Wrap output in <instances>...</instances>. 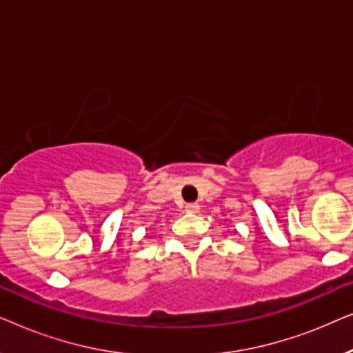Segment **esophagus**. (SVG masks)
Instances as JSON below:
<instances>
[{"label":"esophagus","mask_w":353,"mask_h":353,"mask_svg":"<svg viewBox=\"0 0 353 353\" xmlns=\"http://www.w3.org/2000/svg\"><path fill=\"white\" fill-rule=\"evenodd\" d=\"M186 212H190V214H196V212H199V204H197V202L186 204Z\"/></svg>","instance_id":"obj_1"}]
</instances>
